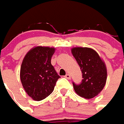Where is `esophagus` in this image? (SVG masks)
I'll return each instance as SVG.
<instances>
[{
  "instance_id": "obj_1",
  "label": "esophagus",
  "mask_w": 124,
  "mask_h": 124,
  "mask_svg": "<svg viewBox=\"0 0 124 124\" xmlns=\"http://www.w3.org/2000/svg\"><path fill=\"white\" fill-rule=\"evenodd\" d=\"M65 78H66V79H71V75L69 74H67L65 76Z\"/></svg>"
}]
</instances>
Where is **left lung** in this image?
<instances>
[{
	"label": "left lung",
	"instance_id": "8db88e82",
	"mask_svg": "<svg viewBox=\"0 0 124 124\" xmlns=\"http://www.w3.org/2000/svg\"><path fill=\"white\" fill-rule=\"evenodd\" d=\"M71 53L83 73V79L79 85L73 83L75 92L85 99L97 96L106 83L108 75L105 62L92 48L73 47Z\"/></svg>",
	"mask_w": 124,
	"mask_h": 124
}]
</instances>
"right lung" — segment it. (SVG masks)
Masks as SVG:
<instances>
[{
  "label": "right lung",
  "mask_w": 124,
  "mask_h": 124,
  "mask_svg": "<svg viewBox=\"0 0 124 124\" xmlns=\"http://www.w3.org/2000/svg\"><path fill=\"white\" fill-rule=\"evenodd\" d=\"M55 47L37 46L29 50L22 62L20 78L28 95L35 101L48 97L60 78L51 65Z\"/></svg>",
  "instance_id": "right-lung-1"
}]
</instances>
